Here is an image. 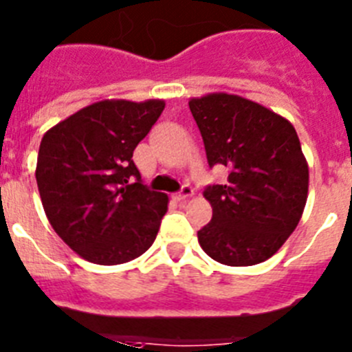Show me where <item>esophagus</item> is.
Returning a JSON list of instances; mask_svg holds the SVG:
<instances>
[{
	"label": "esophagus",
	"mask_w": 352,
	"mask_h": 352,
	"mask_svg": "<svg viewBox=\"0 0 352 352\" xmlns=\"http://www.w3.org/2000/svg\"><path fill=\"white\" fill-rule=\"evenodd\" d=\"M195 195V191L191 188H189V186H184V188H182V191H180V193H177V195H173V198H175L177 201H184V200H188V198H191Z\"/></svg>",
	"instance_id": "34e87169"
}]
</instances>
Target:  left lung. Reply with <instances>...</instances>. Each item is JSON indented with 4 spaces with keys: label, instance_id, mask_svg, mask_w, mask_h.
<instances>
[{
    "label": "left lung",
    "instance_id": "8db88e82",
    "mask_svg": "<svg viewBox=\"0 0 352 352\" xmlns=\"http://www.w3.org/2000/svg\"><path fill=\"white\" fill-rule=\"evenodd\" d=\"M189 109L210 166L230 170L227 184L204 193L212 219L198 230V243L219 264H261L296 230L308 198V163L294 125L227 91L193 97Z\"/></svg>",
    "mask_w": 352,
    "mask_h": 352
}]
</instances>
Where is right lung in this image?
Here are the masks:
<instances>
[{
  "instance_id": "obj_1",
  "label": "right lung",
  "mask_w": 352,
  "mask_h": 352,
  "mask_svg": "<svg viewBox=\"0 0 352 352\" xmlns=\"http://www.w3.org/2000/svg\"><path fill=\"white\" fill-rule=\"evenodd\" d=\"M163 109V99H104L42 136L35 177L45 216L85 261L125 264L154 243L170 200L142 184L133 152Z\"/></svg>"
}]
</instances>
